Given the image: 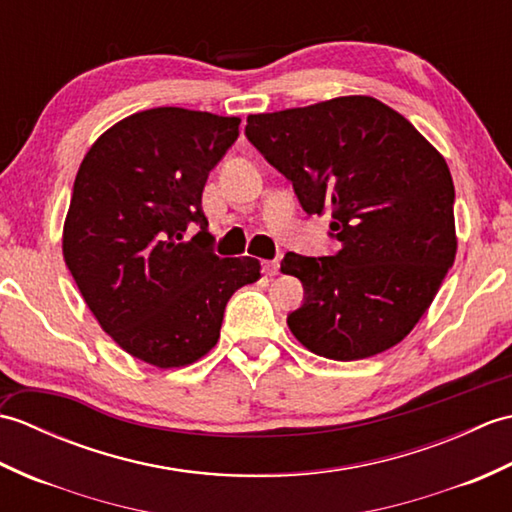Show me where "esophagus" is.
Wrapping results in <instances>:
<instances>
[{
  "instance_id": "obj_1",
  "label": "esophagus",
  "mask_w": 512,
  "mask_h": 512,
  "mask_svg": "<svg viewBox=\"0 0 512 512\" xmlns=\"http://www.w3.org/2000/svg\"><path fill=\"white\" fill-rule=\"evenodd\" d=\"M262 270H264L266 277H275L279 273V259H266Z\"/></svg>"
}]
</instances>
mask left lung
Instances as JSON below:
<instances>
[{"mask_svg":"<svg viewBox=\"0 0 512 512\" xmlns=\"http://www.w3.org/2000/svg\"><path fill=\"white\" fill-rule=\"evenodd\" d=\"M246 136L292 182L303 211L332 215L341 242L336 255L286 253L281 262L306 290L288 317L295 339L332 361L398 345L458 253L447 160L374 96L250 114Z\"/></svg>","mask_w":512,"mask_h":512,"instance_id":"obj_1","label":"left lung"}]
</instances>
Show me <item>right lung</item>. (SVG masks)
<instances>
[{"instance_id": "add662e5", "label": "right lung", "mask_w": 512, "mask_h": 512, "mask_svg": "<svg viewBox=\"0 0 512 512\" xmlns=\"http://www.w3.org/2000/svg\"><path fill=\"white\" fill-rule=\"evenodd\" d=\"M237 116L154 107L103 132L76 173L63 259L101 328L158 369L209 354L237 288L255 284V257L209 250L202 191L239 136ZM189 221L201 233L189 243Z\"/></svg>"}]
</instances>
